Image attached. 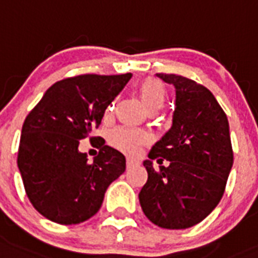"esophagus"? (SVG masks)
<instances>
[{
    "label": "esophagus",
    "instance_id": "34e87169",
    "mask_svg": "<svg viewBox=\"0 0 258 258\" xmlns=\"http://www.w3.org/2000/svg\"><path fill=\"white\" fill-rule=\"evenodd\" d=\"M125 165H127V169L133 168V167H135V165H138V162L136 160H134V159H127V162H125Z\"/></svg>",
    "mask_w": 258,
    "mask_h": 258
}]
</instances>
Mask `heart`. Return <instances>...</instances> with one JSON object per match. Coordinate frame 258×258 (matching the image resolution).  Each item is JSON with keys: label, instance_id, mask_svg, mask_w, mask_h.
<instances>
[{"label": "heart", "instance_id": "b5f03b06", "mask_svg": "<svg viewBox=\"0 0 258 258\" xmlns=\"http://www.w3.org/2000/svg\"><path fill=\"white\" fill-rule=\"evenodd\" d=\"M139 95L148 111H156L163 107L165 98H167V90L162 81L148 78L140 83ZM114 107L115 102H112L106 110V116L112 112ZM108 140H110L111 146L116 150L122 151L124 154L135 155L138 154L140 147L147 142V135L139 130L130 128V127H118L111 131Z\"/></svg>", "mask_w": 258, "mask_h": 258}]
</instances>
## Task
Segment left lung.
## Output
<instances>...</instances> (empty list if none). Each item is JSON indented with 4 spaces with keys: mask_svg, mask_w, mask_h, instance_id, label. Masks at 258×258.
<instances>
[{
    "mask_svg": "<svg viewBox=\"0 0 258 258\" xmlns=\"http://www.w3.org/2000/svg\"><path fill=\"white\" fill-rule=\"evenodd\" d=\"M175 86L172 127L151 148L144 167L147 183L139 202L150 221L165 229H185L208 216L223 198L233 165L229 123L216 98L181 75L156 74ZM161 164L158 170L151 160ZM164 160L170 165L162 166Z\"/></svg>",
    "mask_w": 258,
    "mask_h": 258,
    "instance_id": "1",
    "label": "left lung"
}]
</instances>
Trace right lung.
<instances>
[{"instance_id": "add662e5", "label": "right lung", "mask_w": 258, "mask_h": 258, "mask_svg": "<svg viewBox=\"0 0 258 258\" xmlns=\"http://www.w3.org/2000/svg\"><path fill=\"white\" fill-rule=\"evenodd\" d=\"M131 75L85 74L55 82L25 119L17 164L27 198L46 219L62 225L89 220L124 172L123 154L102 138L93 163L78 146L85 137L96 139L90 134Z\"/></svg>"}]
</instances>
